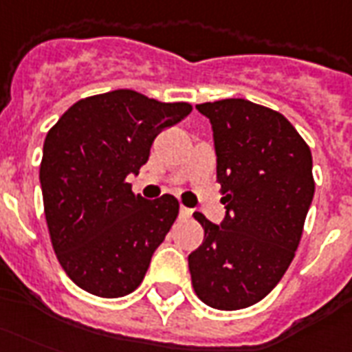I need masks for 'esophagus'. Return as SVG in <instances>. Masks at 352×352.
<instances>
[{
	"label": "esophagus",
	"mask_w": 352,
	"mask_h": 352,
	"mask_svg": "<svg viewBox=\"0 0 352 352\" xmlns=\"http://www.w3.org/2000/svg\"><path fill=\"white\" fill-rule=\"evenodd\" d=\"M179 214H181V218H190V216H192V209H188V207L181 205V210H179Z\"/></svg>",
	"instance_id": "1"
}]
</instances>
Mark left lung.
Listing matches in <instances>:
<instances>
[{
  "mask_svg": "<svg viewBox=\"0 0 352 352\" xmlns=\"http://www.w3.org/2000/svg\"><path fill=\"white\" fill-rule=\"evenodd\" d=\"M214 132L222 226L196 212L205 231L188 256L199 300L223 311L254 306L295 257L315 181L311 151L280 113L244 98L197 104Z\"/></svg>",
  "mask_w": 352,
  "mask_h": 352,
  "instance_id": "8db88e82",
  "label": "left lung"
}]
</instances>
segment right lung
Here are the masks:
<instances>
[{"label":"right lung","instance_id":"1","mask_svg":"<svg viewBox=\"0 0 352 352\" xmlns=\"http://www.w3.org/2000/svg\"><path fill=\"white\" fill-rule=\"evenodd\" d=\"M190 111L188 102L117 89L78 100L48 130L38 171L44 214L57 261L83 291L119 298L143 282L179 201L169 194L147 201L126 175Z\"/></svg>","mask_w":352,"mask_h":352}]
</instances>
